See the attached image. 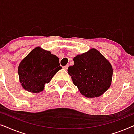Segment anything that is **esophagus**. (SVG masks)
<instances>
[{
  "label": "esophagus",
  "instance_id": "obj_1",
  "mask_svg": "<svg viewBox=\"0 0 134 134\" xmlns=\"http://www.w3.org/2000/svg\"><path fill=\"white\" fill-rule=\"evenodd\" d=\"M68 66H69V65H68V64H67L65 66H63V68L65 69H67L68 68Z\"/></svg>",
  "mask_w": 134,
  "mask_h": 134
}]
</instances>
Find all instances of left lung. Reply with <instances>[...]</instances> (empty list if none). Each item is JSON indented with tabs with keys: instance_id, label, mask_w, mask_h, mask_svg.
<instances>
[{
	"instance_id": "1",
	"label": "left lung",
	"mask_w": 134,
	"mask_h": 134,
	"mask_svg": "<svg viewBox=\"0 0 134 134\" xmlns=\"http://www.w3.org/2000/svg\"><path fill=\"white\" fill-rule=\"evenodd\" d=\"M74 65L68 69L73 83L87 98L100 96L109 89L113 69L107 60L95 49L77 55Z\"/></svg>"
}]
</instances>
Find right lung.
<instances>
[{
	"instance_id": "obj_1",
	"label": "right lung",
	"mask_w": 134,
	"mask_h": 134,
	"mask_svg": "<svg viewBox=\"0 0 134 134\" xmlns=\"http://www.w3.org/2000/svg\"><path fill=\"white\" fill-rule=\"evenodd\" d=\"M60 69L62 67L57 57L37 47L19 64L18 74L20 82L27 91L39 93Z\"/></svg>"
}]
</instances>
